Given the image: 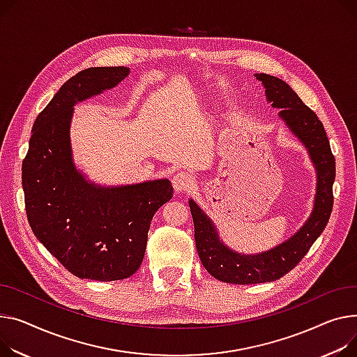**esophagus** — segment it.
<instances>
[{"label":"esophagus","instance_id":"34e87169","mask_svg":"<svg viewBox=\"0 0 357 357\" xmlns=\"http://www.w3.org/2000/svg\"><path fill=\"white\" fill-rule=\"evenodd\" d=\"M194 185V181L191 178V175L186 172H179L172 178V186L176 192H183L191 189V186Z\"/></svg>","mask_w":357,"mask_h":357}]
</instances>
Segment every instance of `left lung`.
I'll list each match as a JSON object with an SVG mask.
<instances>
[{
    "label": "left lung",
    "instance_id": "1",
    "mask_svg": "<svg viewBox=\"0 0 357 357\" xmlns=\"http://www.w3.org/2000/svg\"><path fill=\"white\" fill-rule=\"evenodd\" d=\"M254 76L263 83L267 102L274 109H281L278 117L307 149L314 165L317 183L313 211L303 227L289 240L259 254H241L225 245L211 218L194 199H189L201 263L212 277L231 284L270 282L286 275L319 238L333 209L336 162L323 123L286 82L264 73Z\"/></svg>",
    "mask_w": 357,
    "mask_h": 357
}]
</instances>
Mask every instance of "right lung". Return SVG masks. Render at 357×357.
Returning <instances> with one entry per match:
<instances>
[{
  "mask_svg": "<svg viewBox=\"0 0 357 357\" xmlns=\"http://www.w3.org/2000/svg\"><path fill=\"white\" fill-rule=\"evenodd\" d=\"M128 67H90L68 79L37 116L22 189L37 240L79 278L130 277L144 261L155 212L172 199L168 179L102 186L75 165L70 126L75 106L116 87Z\"/></svg>",
  "mask_w": 357,
  "mask_h": 357,
  "instance_id": "1",
  "label": "right lung"
}]
</instances>
